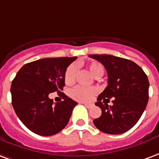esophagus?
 <instances>
[{"mask_svg":"<svg viewBox=\"0 0 159 159\" xmlns=\"http://www.w3.org/2000/svg\"><path fill=\"white\" fill-rule=\"evenodd\" d=\"M81 104H84V106L86 107H91V104H90V103H84V102H80Z\"/></svg>","mask_w":159,"mask_h":159,"instance_id":"1","label":"esophagus"}]
</instances>
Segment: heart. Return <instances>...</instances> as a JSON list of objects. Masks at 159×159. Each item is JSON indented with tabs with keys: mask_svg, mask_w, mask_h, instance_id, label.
Returning <instances> with one entry per match:
<instances>
[{
	"mask_svg": "<svg viewBox=\"0 0 159 159\" xmlns=\"http://www.w3.org/2000/svg\"><path fill=\"white\" fill-rule=\"evenodd\" d=\"M86 68L94 77H100L103 74L104 68L102 63L98 62H91L86 64ZM76 66L72 64L67 68L65 72V82L67 84H72L75 80L76 76ZM97 90L95 87H84V86H76L72 89L70 96L75 100L80 102H88L92 100L93 97L97 94Z\"/></svg>",
	"mask_w": 159,
	"mask_h": 159,
	"instance_id": "b5f03b06",
	"label": "heart"
}]
</instances>
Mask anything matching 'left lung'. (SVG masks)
Wrapping results in <instances>:
<instances>
[{"instance_id":"1","label":"left lung","mask_w":159,"mask_h":159,"mask_svg":"<svg viewBox=\"0 0 159 159\" xmlns=\"http://www.w3.org/2000/svg\"><path fill=\"white\" fill-rule=\"evenodd\" d=\"M89 57L99 61L107 72V86L95 103L102 109V115L94 119V125L111 135L128 131L138 122L148 104V76L140 66L128 59L107 54ZM111 98L112 106L102 103V100L109 101Z\"/></svg>"}]
</instances>
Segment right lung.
Listing matches in <instances>:
<instances>
[{
    "instance_id": "right-lung-1",
    "label": "right lung",
    "mask_w": 159,
    "mask_h": 159,
    "mask_svg": "<svg viewBox=\"0 0 159 159\" xmlns=\"http://www.w3.org/2000/svg\"><path fill=\"white\" fill-rule=\"evenodd\" d=\"M74 57H47L29 62L11 85V104L22 123L37 135H52L64 128L77 102L61 92L64 101L53 105L49 94L61 92L65 72Z\"/></svg>"
}]
</instances>
